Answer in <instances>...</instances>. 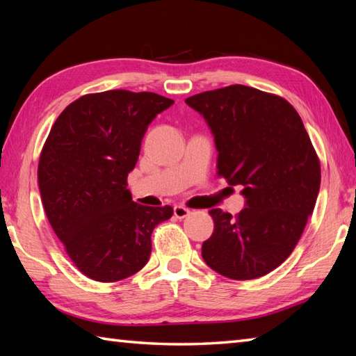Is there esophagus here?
I'll list each match as a JSON object with an SVG mask.
<instances>
[{
	"instance_id": "34e87169",
	"label": "esophagus",
	"mask_w": 356,
	"mask_h": 356,
	"mask_svg": "<svg viewBox=\"0 0 356 356\" xmlns=\"http://www.w3.org/2000/svg\"><path fill=\"white\" fill-rule=\"evenodd\" d=\"M190 213H191V211L185 208V207H182V205L174 207V217H176V218H185V217L190 216Z\"/></svg>"
}]
</instances>
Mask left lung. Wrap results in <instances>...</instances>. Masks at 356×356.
Returning <instances> with one entry per match:
<instances>
[{"label":"left lung","instance_id":"left-lung-1","mask_svg":"<svg viewBox=\"0 0 356 356\" xmlns=\"http://www.w3.org/2000/svg\"><path fill=\"white\" fill-rule=\"evenodd\" d=\"M214 134L217 176L243 185L237 216L211 209L214 232L202 245L211 269L254 280L278 268L297 246L320 191V159L300 115L284 97L229 86L188 97Z\"/></svg>","mask_w":356,"mask_h":356}]
</instances>
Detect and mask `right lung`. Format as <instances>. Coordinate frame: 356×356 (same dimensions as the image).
I'll return each instance as SVG.
<instances>
[{"instance_id": "obj_1", "label": "right lung", "mask_w": 356, "mask_h": 356, "mask_svg": "<svg viewBox=\"0 0 356 356\" xmlns=\"http://www.w3.org/2000/svg\"><path fill=\"white\" fill-rule=\"evenodd\" d=\"M174 101L149 92L108 90L67 105L38 163L42 207L58 238L86 277L113 283L145 266L154 226L172 208L143 207L127 190L142 138Z\"/></svg>"}]
</instances>
